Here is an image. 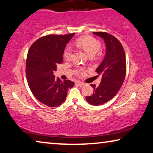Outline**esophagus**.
I'll use <instances>...</instances> for the list:
<instances>
[{"label": "esophagus", "instance_id": "esophagus-1", "mask_svg": "<svg viewBox=\"0 0 153 153\" xmlns=\"http://www.w3.org/2000/svg\"><path fill=\"white\" fill-rule=\"evenodd\" d=\"M76 85H77L79 86V87H82V86L85 85V84L83 82H79V81H77L76 82Z\"/></svg>", "mask_w": 153, "mask_h": 153}]
</instances>
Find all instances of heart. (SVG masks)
<instances>
[{"label":"heart","mask_w":153,"mask_h":153,"mask_svg":"<svg viewBox=\"0 0 153 153\" xmlns=\"http://www.w3.org/2000/svg\"><path fill=\"white\" fill-rule=\"evenodd\" d=\"M76 44L77 46L84 49L90 57H94L97 54L101 47L100 41L91 36H84L77 39ZM72 55L73 48L68 45L64 48V57L66 61H71L72 59Z\"/></svg>","instance_id":"1"}]
</instances>
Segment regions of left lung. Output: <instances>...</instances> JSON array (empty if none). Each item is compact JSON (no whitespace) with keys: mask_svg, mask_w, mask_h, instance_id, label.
<instances>
[{"mask_svg":"<svg viewBox=\"0 0 153 153\" xmlns=\"http://www.w3.org/2000/svg\"><path fill=\"white\" fill-rule=\"evenodd\" d=\"M94 34L102 37L106 45L104 59L96 70L98 76H102L100 84L91 85L94 88L93 95L86 96L90 105L97 106L111 100L121 87L126 74V59L121 43L114 36L105 32Z\"/></svg>","mask_w":153,"mask_h":153,"instance_id":"obj_1","label":"left lung"}]
</instances>
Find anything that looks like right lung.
Returning <instances> with one entry per match:
<instances>
[{
    "instance_id": "1",
    "label": "right lung",
    "mask_w": 153,
    "mask_h": 153,
    "mask_svg": "<svg viewBox=\"0 0 153 153\" xmlns=\"http://www.w3.org/2000/svg\"><path fill=\"white\" fill-rule=\"evenodd\" d=\"M75 33L48 34L34 42L27 55L25 74L32 93L39 101L51 107L59 106L67 91L74 86L71 80L61 81L53 75L63 62L66 45Z\"/></svg>"
}]
</instances>
